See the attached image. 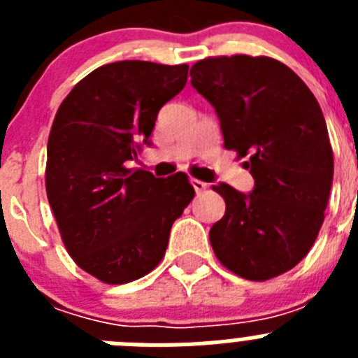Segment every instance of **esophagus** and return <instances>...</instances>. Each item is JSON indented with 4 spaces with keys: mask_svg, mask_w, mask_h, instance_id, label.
Returning <instances> with one entry per match:
<instances>
[{
    "mask_svg": "<svg viewBox=\"0 0 358 358\" xmlns=\"http://www.w3.org/2000/svg\"><path fill=\"white\" fill-rule=\"evenodd\" d=\"M189 182H192V186H194V189H195V192H197V194H202V192H204V189L208 188L206 182L199 181V179H194V177L189 179Z\"/></svg>",
    "mask_w": 358,
    "mask_h": 358,
    "instance_id": "obj_1",
    "label": "esophagus"
}]
</instances>
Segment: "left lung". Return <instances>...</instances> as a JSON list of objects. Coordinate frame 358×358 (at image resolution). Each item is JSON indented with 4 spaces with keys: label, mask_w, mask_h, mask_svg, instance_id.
I'll use <instances>...</instances> for the list:
<instances>
[{
    "label": "left lung",
    "mask_w": 358,
    "mask_h": 358,
    "mask_svg": "<svg viewBox=\"0 0 358 358\" xmlns=\"http://www.w3.org/2000/svg\"><path fill=\"white\" fill-rule=\"evenodd\" d=\"M215 107L224 147L255 177L251 194L213 186L226 213L210 229L218 262L236 276L267 281L308 255L324 220L334 152L322 110L305 82L271 57H208L189 71Z\"/></svg>",
    "instance_id": "1"
}]
</instances>
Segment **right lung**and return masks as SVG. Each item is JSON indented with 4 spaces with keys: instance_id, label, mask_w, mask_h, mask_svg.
<instances>
[{
    "instance_id": "obj_1",
    "label": "right lung",
    "mask_w": 358,
    "mask_h": 358,
    "mask_svg": "<svg viewBox=\"0 0 358 358\" xmlns=\"http://www.w3.org/2000/svg\"><path fill=\"white\" fill-rule=\"evenodd\" d=\"M186 78L188 64L110 62L82 78L57 110L46 195L73 262L102 283L122 285L157 267L172 224L194 199L186 173L157 179L127 166Z\"/></svg>"
}]
</instances>
